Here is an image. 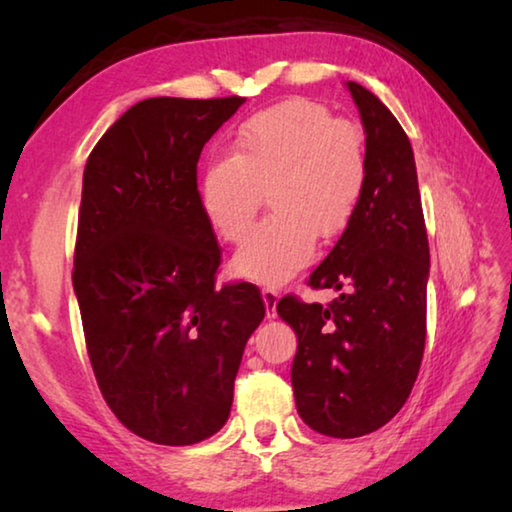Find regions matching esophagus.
<instances>
[{"mask_svg":"<svg viewBox=\"0 0 512 512\" xmlns=\"http://www.w3.org/2000/svg\"><path fill=\"white\" fill-rule=\"evenodd\" d=\"M262 298H264V305H266V316L268 318H275L277 311H275V305H277V291L275 289H262Z\"/></svg>","mask_w":512,"mask_h":512,"instance_id":"1","label":"esophagus"}]
</instances>
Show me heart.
<instances>
[{
  "instance_id": "b5f03b06",
  "label": "heart",
  "mask_w": 512,
  "mask_h": 512,
  "mask_svg": "<svg viewBox=\"0 0 512 512\" xmlns=\"http://www.w3.org/2000/svg\"><path fill=\"white\" fill-rule=\"evenodd\" d=\"M368 180L366 146L350 121L309 99L255 112L230 140V155L207 162L201 207L219 237L241 244L268 194V216L235 257V271L259 284L291 280L336 239L359 210Z\"/></svg>"
}]
</instances>
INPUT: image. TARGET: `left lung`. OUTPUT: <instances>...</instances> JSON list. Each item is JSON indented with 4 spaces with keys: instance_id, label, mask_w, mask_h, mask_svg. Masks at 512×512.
Returning <instances> with one entry per match:
<instances>
[{
    "instance_id": "8db88e82",
    "label": "left lung",
    "mask_w": 512,
    "mask_h": 512,
    "mask_svg": "<svg viewBox=\"0 0 512 512\" xmlns=\"http://www.w3.org/2000/svg\"><path fill=\"white\" fill-rule=\"evenodd\" d=\"M366 133L368 180L348 230L309 275L341 291L332 305L287 296L277 314L298 336L291 384L300 418L332 438H359L402 409L427 339L429 241L418 171L400 121L348 81Z\"/></svg>"
}]
</instances>
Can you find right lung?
Returning a JSON list of instances; mask_svg holds the SVG:
<instances>
[{
    "instance_id": "1",
    "label": "right lung",
    "mask_w": 512,
    "mask_h": 512,
    "mask_svg": "<svg viewBox=\"0 0 512 512\" xmlns=\"http://www.w3.org/2000/svg\"><path fill=\"white\" fill-rule=\"evenodd\" d=\"M246 99H144L83 171L74 293L103 400L126 429L185 447L230 418L244 348L264 320L255 284L214 287L221 248L196 164Z\"/></svg>"
}]
</instances>
